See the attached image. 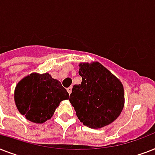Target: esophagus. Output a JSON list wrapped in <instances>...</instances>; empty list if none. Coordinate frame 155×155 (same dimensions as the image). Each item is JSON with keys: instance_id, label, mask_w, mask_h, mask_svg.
Here are the masks:
<instances>
[{"instance_id": "obj_1", "label": "esophagus", "mask_w": 155, "mask_h": 155, "mask_svg": "<svg viewBox=\"0 0 155 155\" xmlns=\"http://www.w3.org/2000/svg\"><path fill=\"white\" fill-rule=\"evenodd\" d=\"M67 91H68V92L69 93V95H70V94H71V91H72V87H68V88H67Z\"/></svg>"}]
</instances>
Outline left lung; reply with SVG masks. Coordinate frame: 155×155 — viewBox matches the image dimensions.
Returning <instances> with one entry per match:
<instances>
[{
	"label": "left lung",
	"instance_id": "left-lung-1",
	"mask_svg": "<svg viewBox=\"0 0 155 155\" xmlns=\"http://www.w3.org/2000/svg\"><path fill=\"white\" fill-rule=\"evenodd\" d=\"M80 84H75L69 101L83 124L102 128L114 122L124 106L120 80L99 62L80 64Z\"/></svg>",
	"mask_w": 155,
	"mask_h": 155
}]
</instances>
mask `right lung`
<instances>
[{
    "instance_id": "add662e5",
    "label": "right lung",
    "mask_w": 155,
    "mask_h": 155,
    "mask_svg": "<svg viewBox=\"0 0 155 155\" xmlns=\"http://www.w3.org/2000/svg\"><path fill=\"white\" fill-rule=\"evenodd\" d=\"M68 99L66 89L48 73L30 74L15 88L16 107L28 120L36 123L51 119L60 102Z\"/></svg>"
}]
</instances>
